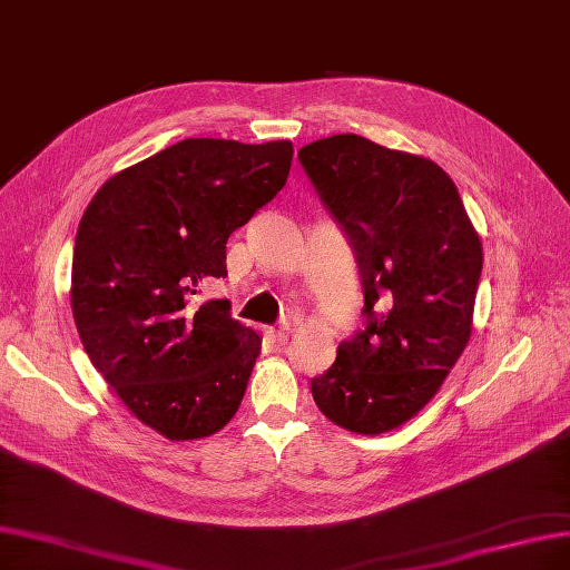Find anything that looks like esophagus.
I'll use <instances>...</instances> for the list:
<instances>
[{
    "mask_svg": "<svg viewBox=\"0 0 570 570\" xmlns=\"http://www.w3.org/2000/svg\"><path fill=\"white\" fill-rule=\"evenodd\" d=\"M265 338L272 343V345H282L286 343L288 338V328H265Z\"/></svg>",
    "mask_w": 570,
    "mask_h": 570,
    "instance_id": "obj_1",
    "label": "esophagus"
}]
</instances>
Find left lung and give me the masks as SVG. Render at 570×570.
I'll return each mask as SVG.
<instances>
[{"label": "left lung", "instance_id": "left-lung-1", "mask_svg": "<svg viewBox=\"0 0 570 570\" xmlns=\"http://www.w3.org/2000/svg\"><path fill=\"white\" fill-rule=\"evenodd\" d=\"M301 164L350 235L366 331L312 381L343 430L385 434L423 411L465 352L483 250L451 176L428 157L338 134L301 147ZM385 295L389 309L372 305Z\"/></svg>", "mask_w": 570, "mask_h": 570}]
</instances>
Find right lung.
<instances>
[{
  "mask_svg": "<svg viewBox=\"0 0 570 570\" xmlns=\"http://www.w3.org/2000/svg\"><path fill=\"white\" fill-rule=\"evenodd\" d=\"M291 140L185 138L102 183L79 220L70 305L83 350L121 404L171 441L235 417L261 335L227 301L193 303L225 277V244L286 185Z\"/></svg>",
  "mask_w": 570,
  "mask_h": 570,
  "instance_id": "right-lung-1",
  "label": "right lung"
}]
</instances>
